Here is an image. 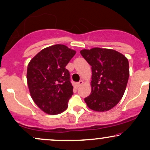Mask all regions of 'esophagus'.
Listing matches in <instances>:
<instances>
[{"mask_svg":"<svg viewBox=\"0 0 150 150\" xmlns=\"http://www.w3.org/2000/svg\"><path fill=\"white\" fill-rule=\"evenodd\" d=\"M84 82H83V80H80V82H77V87H80V86H81L82 85V84H83Z\"/></svg>","mask_w":150,"mask_h":150,"instance_id":"1","label":"esophagus"}]
</instances>
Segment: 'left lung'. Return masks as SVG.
Returning <instances> with one entry per match:
<instances>
[{
  "label": "left lung",
  "instance_id": "1",
  "mask_svg": "<svg viewBox=\"0 0 150 150\" xmlns=\"http://www.w3.org/2000/svg\"><path fill=\"white\" fill-rule=\"evenodd\" d=\"M80 53L92 66V92L85 101L98 112L114 107L123 97L129 77L128 60L113 49L93 48Z\"/></svg>",
  "mask_w": 150,
  "mask_h": 150
}]
</instances>
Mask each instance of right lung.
<instances>
[{
	"label": "right lung",
	"mask_w": 150,
	"mask_h": 150,
	"mask_svg": "<svg viewBox=\"0 0 150 150\" xmlns=\"http://www.w3.org/2000/svg\"><path fill=\"white\" fill-rule=\"evenodd\" d=\"M75 53L68 46L56 44L42 49L29 63L27 80L30 95L47 114H58L68 108L73 87L65 66Z\"/></svg>",
	"instance_id": "obj_1"
}]
</instances>
